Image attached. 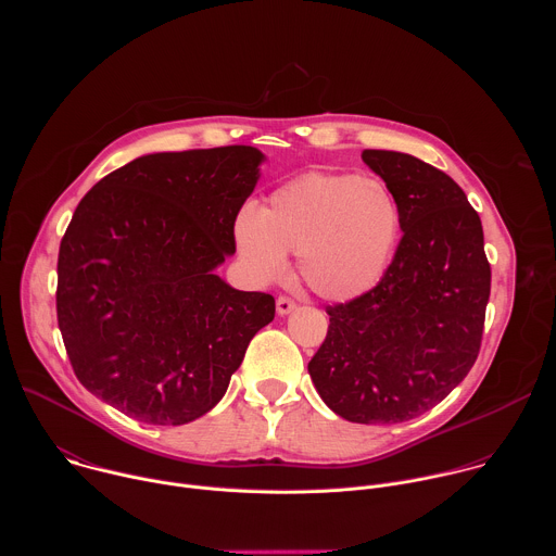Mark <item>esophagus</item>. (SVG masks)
Here are the masks:
<instances>
[{
	"label": "esophagus",
	"mask_w": 556,
	"mask_h": 556,
	"mask_svg": "<svg viewBox=\"0 0 556 556\" xmlns=\"http://www.w3.org/2000/svg\"><path fill=\"white\" fill-rule=\"evenodd\" d=\"M294 307H296V303H294L292 299H288V296H279V299H277V314L286 316V314H290Z\"/></svg>",
	"instance_id": "34e87169"
}]
</instances>
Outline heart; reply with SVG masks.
<instances>
[{
  "label": "heart",
  "instance_id": "1",
  "mask_svg": "<svg viewBox=\"0 0 556 556\" xmlns=\"http://www.w3.org/2000/svg\"><path fill=\"white\" fill-rule=\"evenodd\" d=\"M403 232V211L384 182L356 174H305L275 189L260 213L235 219V247L262 281L299 257L303 283L321 299L352 301L387 273Z\"/></svg>",
  "mask_w": 556,
  "mask_h": 556
}]
</instances>
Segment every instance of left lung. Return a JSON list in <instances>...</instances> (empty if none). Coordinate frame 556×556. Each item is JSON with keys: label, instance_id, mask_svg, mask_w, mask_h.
I'll return each instance as SVG.
<instances>
[{"label": "left lung", "instance_id": "obj_1", "mask_svg": "<svg viewBox=\"0 0 556 556\" xmlns=\"http://www.w3.org/2000/svg\"><path fill=\"white\" fill-rule=\"evenodd\" d=\"M361 157L399 200L403 240L374 290L328 307V337L307 371L337 416L393 425L435 407L470 371L491 266L480 215L444 172L401 151Z\"/></svg>", "mask_w": 556, "mask_h": 556}]
</instances>
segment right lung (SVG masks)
<instances>
[{
    "label": "right lung",
    "mask_w": 556,
    "mask_h": 556,
    "mask_svg": "<svg viewBox=\"0 0 556 556\" xmlns=\"http://www.w3.org/2000/svg\"><path fill=\"white\" fill-rule=\"evenodd\" d=\"M264 161L247 144L147 153L78 202L59 249L56 319L78 382L110 407L193 422L275 319L270 294L215 273Z\"/></svg>",
    "instance_id": "1"
}]
</instances>
